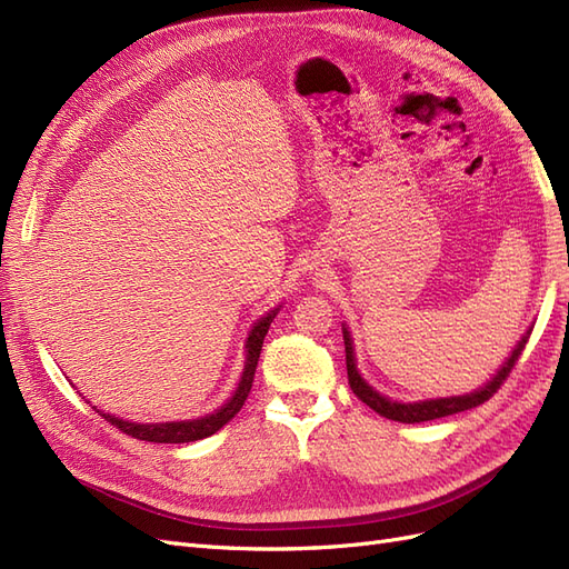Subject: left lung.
<instances>
[{
  "mask_svg": "<svg viewBox=\"0 0 569 569\" xmlns=\"http://www.w3.org/2000/svg\"><path fill=\"white\" fill-rule=\"evenodd\" d=\"M529 335L527 332L518 347H515L512 356L506 360L503 368L496 372L493 380L481 387L479 391H472L468 396H451V399H435V401H420V403H396V401H389L385 399V396L377 393L375 389H370L363 377L358 375L356 370V360H353V343H351V337L347 332V327H343V349H347V372H349V385L353 389V393L358 396L360 401H363L366 406H370L375 412H380V416L389 418V420H396V422H408V425H416V422H427V420H437V418H446V416H456V412H462V410H470V408H477L485 401H489L491 396L501 389V385L508 380L510 370L515 368V363H518V358L522 356L527 341H529Z\"/></svg>",
  "mask_w": 569,
  "mask_h": 569,
  "instance_id": "1",
  "label": "left lung"
}]
</instances>
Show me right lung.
Segmentation results:
<instances>
[{
    "instance_id": "right-lung-1",
    "label": "right lung",
    "mask_w": 569,
    "mask_h": 569,
    "mask_svg": "<svg viewBox=\"0 0 569 569\" xmlns=\"http://www.w3.org/2000/svg\"><path fill=\"white\" fill-rule=\"evenodd\" d=\"M278 316V308L270 311L266 318L258 320L253 325V330L247 339V366H244V375H242V382H239L237 391L232 399L222 406L220 410H216L213 416H206L201 420H192V422H166V425H134V422H126V420H118L113 416H107V412L97 410L101 418L107 422H111L120 432L134 437L140 441H153V443H187V441H197V439H206L216 435L220 427H226L239 410H242L247 396L253 387V375H256V366H258V358H261V347H263V339L268 335V327L272 322V318Z\"/></svg>"
}]
</instances>
